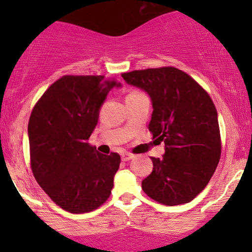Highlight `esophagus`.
<instances>
[{"mask_svg":"<svg viewBox=\"0 0 252 252\" xmlns=\"http://www.w3.org/2000/svg\"><path fill=\"white\" fill-rule=\"evenodd\" d=\"M121 158H122V160H124V161H128V160H131L133 158V154H131V153H124L121 155Z\"/></svg>","mask_w":252,"mask_h":252,"instance_id":"obj_1","label":"esophagus"}]
</instances>
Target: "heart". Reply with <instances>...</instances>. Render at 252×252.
Wrapping results in <instances>:
<instances>
[{
	"label": "heart",
	"mask_w": 252,
	"mask_h": 252,
	"mask_svg": "<svg viewBox=\"0 0 252 252\" xmlns=\"http://www.w3.org/2000/svg\"><path fill=\"white\" fill-rule=\"evenodd\" d=\"M135 92H137V91H133V92H131V93H135Z\"/></svg>",
	"instance_id": "obj_1"
}]
</instances>
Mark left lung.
Segmentation results:
<instances>
[{
  "instance_id": "left-lung-1",
  "label": "left lung",
  "mask_w": 252,
  "mask_h": 252,
  "mask_svg": "<svg viewBox=\"0 0 252 252\" xmlns=\"http://www.w3.org/2000/svg\"><path fill=\"white\" fill-rule=\"evenodd\" d=\"M128 84L146 91L153 101L149 131L165 144L161 159L151 158L153 171L142 190L154 201L178 206L206 188L221 158L217 110L201 84L174 66L122 73Z\"/></svg>"
}]
</instances>
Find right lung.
I'll list each match as a JSON object with an SVG mask.
<instances>
[{
    "mask_svg": "<svg viewBox=\"0 0 252 252\" xmlns=\"http://www.w3.org/2000/svg\"><path fill=\"white\" fill-rule=\"evenodd\" d=\"M115 86L120 84L104 75H63L31 111V170L51 201L66 212H91L110 198L121 158L98 153L87 141Z\"/></svg>",
    "mask_w": 252,
    "mask_h": 252,
    "instance_id": "add662e5",
    "label": "right lung"
}]
</instances>
